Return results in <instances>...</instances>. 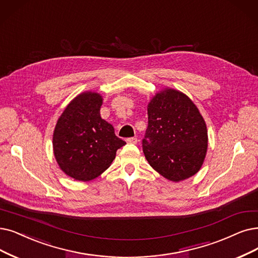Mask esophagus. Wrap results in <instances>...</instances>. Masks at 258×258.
I'll return each mask as SVG.
<instances>
[{"instance_id":"1","label":"esophagus","mask_w":258,"mask_h":258,"mask_svg":"<svg viewBox=\"0 0 258 258\" xmlns=\"http://www.w3.org/2000/svg\"><path fill=\"white\" fill-rule=\"evenodd\" d=\"M126 141H127V143H129V144H137V143H138V139H137V138H129V139H127Z\"/></svg>"}]
</instances>
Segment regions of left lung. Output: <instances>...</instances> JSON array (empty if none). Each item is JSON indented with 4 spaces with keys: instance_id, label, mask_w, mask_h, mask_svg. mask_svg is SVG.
Returning a JSON list of instances; mask_svg holds the SVG:
<instances>
[{
    "instance_id": "left-lung-1",
    "label": "left lung",
    "mask_w": 258,
    "mask_h": 258,
    "mask_svg": "<svg viewBox=\"0 0 258 258\" xmlns=\"http://www.w3.org/2000/svg\"><path fill=\"white\" fill-rule=\"evenodd\" d=\"M148 127L143 152L167 180L179 182L197 173L208 150V129L191 99L174 89H164L148 104Z\"/></svg>"
}]
</instances>
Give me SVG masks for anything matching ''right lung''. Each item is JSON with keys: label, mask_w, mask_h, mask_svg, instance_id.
<instances>
[{"label": "right lung", "mask_w": 258, "mask_h": 258, "mask_svg": "<svg viewBox=\"0 0 258 258\" xmlns=\"http://www.w3.org/2000/svg\"><path fill=\"white\" fill-rule=\"evenodd\" d=\"M102 97L87 91L67 106L57 120L53 135L54 156L69 177L78 181L93 180L115 159L126 142L100 116Z\"/></svg>", "instance_id": "1"}]
</instances>
